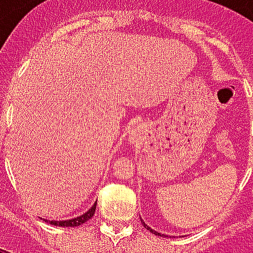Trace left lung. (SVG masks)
<instances>
[{"instance_id": "8db88e82", "label": "left lung", "mask_w": 253, "mask_h": 253, "mask_svg": "<svg viewBox=\"0 0 253 253\" xmlns=\"http://www.w3.org/2000/svg\"><path fill=\"white\" fill-rule=\"evenodd\" d=\"M141 221H142V224H143V226H145L146 229H147V231H150L151 233H154V235H157V236H164V235H161V233H158V232L153 231V229H151V228H150V226H149V225H146L145 221H143V220H142V218H141Z\"/></svg>"}]
</instances>
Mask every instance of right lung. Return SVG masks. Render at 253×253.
<instances>
[{
	"mask_svg": "<svg viewBox=\"0 0 253 253\" xmlns=\"http://www.w3.org/2000/svg\"><path fill=\"white\" fill-rule=\"evenodd\" d=\"M95 208H96V204H93L92 208L87 211L85 213H83L82 216L76 217V218H72V220H64V221H49L52 225L56 226H79L82 224H84L85 221H88L89 218H92V216L95 214ZM46 221V220H45Z\"/></svg>",
	"mask_w": 253,
	"mask_h": 253,
	"instance_id": "add662e5",
	"label": "right lung"
}]
</instances>
